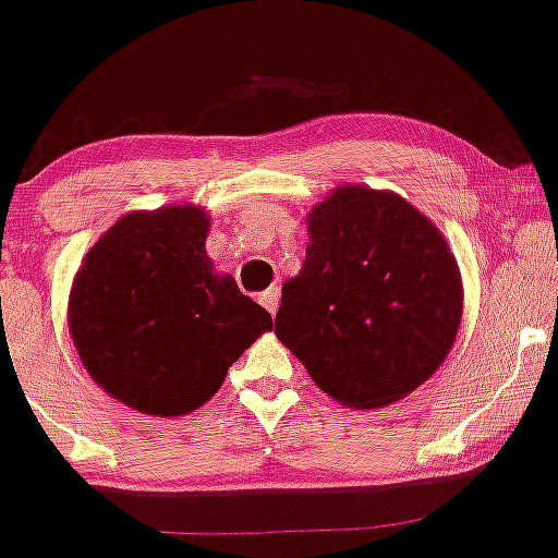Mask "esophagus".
Returning <instances> with one entry per match:
<instances>
[{"label":"esophagus","instance_id":"34e87169","mask_svg":"<svg viewBox=\"0 0 558 558\" xmlns=\"http://www.w3.org/2000/svg\"><path fill=\"white\" fill-rule=\"evenodd\" d=\"M259 304L265 306L270 314L278 312V304H280V291H278V288L272 286V288H267L265 293H259Z\"/></svg>","mask_w":558,"mask_h":558}]
</instances>
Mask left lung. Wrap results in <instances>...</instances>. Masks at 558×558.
Returning <instances> with one entry per match:
<instances>
[{
	"label": "left lung",
	"instance_id": "left-lung-1",
	"mask_svg": "<svg viewBox=\"0 0 558 558\" xmlns=\"http://www.w3.org/2000/svg\"><path fill=\"white\" fill-rule=\"evenodd\" d=\"M306 223V259L283 283L275 335L340 405H392L454 345L458 259L405 197L364 184L335 186Z\"/></svg>",
	"mask_w": 558,
	"mask_h": 558
}]
</instances>
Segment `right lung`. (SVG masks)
<instances>
[{"label":"right lung","mask_w":558,"mask_h":558,"mask_svg":"<svg viewBox=\"0 0 558 558\" xmlns=\"http://www.w3.org/2000/svg\"><path fill=\"white\" fill-rule=\"evenodd\" d=\"M199 205L126 213L85 254L66 325L85 372L145 415H186L223 385L270 312L215 272Z\"/></svg>","instance_id":"obj_1"}]
</instances>
